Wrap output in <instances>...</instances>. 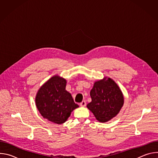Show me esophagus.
Masks as SVG:
<instances>
[{
    "instance_id": "obj_1",
    "label": "esophagus",
    "mask_w": 158,
    "mask_h": 158,
    "mask_svg": "<svg viewBox=\"0 0 158 158\" xmlns=\"http://www.w3.org/2000/svg\"><path fill=\"white\" fill-rule=\"evenodd\" d=\"M80 106L81 107H85L86 106V102L85 101H82L81 103H80Z\"/></svg>"
}]
</instances>
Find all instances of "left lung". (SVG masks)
<instances>
[{
	"label": "left lung",
	"instance_id": "left-lung-1",
	"mask_svg": "<svg viewBox=\"0 0 158 158\" xmlns=\"http://www.w3.org/2000/svg\"><path fill=\"white\" fill-rule=\"evenodd\" d=\"M106 78L94 83L90 92L92 101L87 105L101 123L115 117L124 104V97L118 85L110 78Z\"/></svg>",
	"mask_w": 158,
	"mask_h": 158
}]
</instances>
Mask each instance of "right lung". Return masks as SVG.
<instances>
[{
	"label": "right lung",
	"instance_id": "add662e5",
	"mask_svg": "<svg viewBox=\"0 0 158 158\" xmlns=\"http://www.w3.org/2000/svg\"><path fill=\"white\" fill-rule=\"evenodd\" d=\"M66 80L55 76L38 91L36 106L45 119L60 124L66 121L71 112L78 107L71 94L65 90Z\"/></svg>",
	"mask_w": 158,
	"mask_h": 158
}]
</instances>
